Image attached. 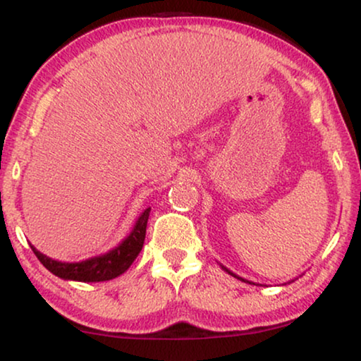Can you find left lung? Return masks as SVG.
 <instances>
[{"instance_id":"obj_1","label":"left lung","mask_w":361,"mask_h":361,"mask_svg":"<svg viewBox=\"0 0 361 361\" xmlns=\"http://www.w3.org/2000/svg\"><path fill=\"white\" fill-rule=\"evenodd\" d=\"M226 269V268H225ZM226 271H228V269H226ZM228 273H230V271H228ZM230 274H233V273H230ZM235 276V274H233ZM235 278H238V276H235ZM238 279H241V278H238ZM241 281H245V279H241Z\"/></svg>"}]
</instances>
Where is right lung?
Segmentation results:
<instances>
[{
  "label": "right lung",
  "mask_w": 361,
  "mask_h": 361,
  "mask_svg": "<svg viewBox=\"0 0 361 361\" xmlns=\"http://www.w3.org/2000/svg\"><path fill=\"white\" fill-rule=\"evenodd\" d=\"M149 212L151 209H146L142 212V215L137 219L130 236L118 248L103 256H98V258L82 261V263H61V261L51 259L42 253H39L34 246H31V248L34 255L37 256V259L52 274H56L62 279L82 281V283H100V281L113 279L125 273L133 261L136 259V256L140 255L142 243H145Z\"/></svg>",
  "instance_id": "right-lung-1"
}]
</instances>
